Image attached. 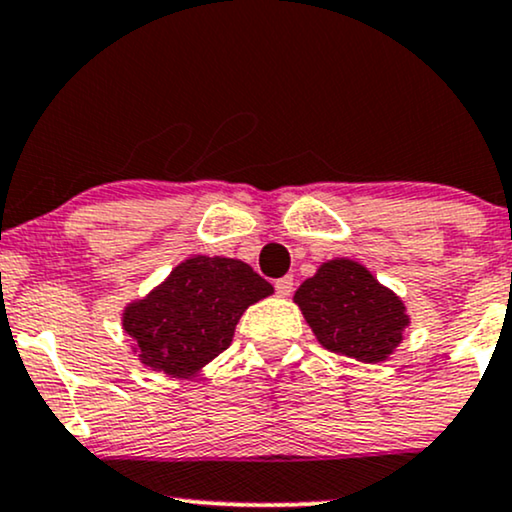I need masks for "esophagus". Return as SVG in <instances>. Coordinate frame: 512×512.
Returning a JSON list of instances; mask_svg holds the SVG:
<instances>
[{"instance_id": "obj_1", "label": "esophagus", "mask_w": 512, "mask_h": 512, "mask_svg": "<svg viewBox=\"0 0 512 512\" xmlns=\"http://www.w3.org/2000/svg\"><path fill=\"white\" fill-rule=\"evenodd\" d=\"M274 288H276V293L281 295V298H288V295H291V291H293V279H291V276H283V279L274 283Z\"/></svg>"}]
</instances>
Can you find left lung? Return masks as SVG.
Listing matches in <instances>:
<instances>
[{
  "mask_svg": "<svg viewBox=\"0 0 512 512\" xmlns=\"http://www.w3.org/2000/svg\"><path fill=\"white\" fill-rule=\"evenodd\" d=\"M319 346L357 362L389 360L410 326L408 307L365 264L334 257L293 295Z\"/></svg>",
  "mask_w": 512,
  "mask_h": 512,
  "instance_id": "1",
  "label": "left lung"
}]
</instances>
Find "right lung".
Returning a JSON list of instances; mask_svg holds the SVG:
<instances>
[{
  "label": "right lung",
  "mask_w": 512,
  "mask_h": 512,
  "mask_svg": "<svg viewBox=\"0 0 512 512\" xmlns=\"http://www.w3.org/2000/svg\"><path fill=\"white\" fill-rule=\"evenodd\" d=\"M274 286L233 257L193 255L123 307L131 350L152 372L190 379L231 346L238 319Z\"/></svg>",
  "instance_id": "obj_1"
}]
</instances>
